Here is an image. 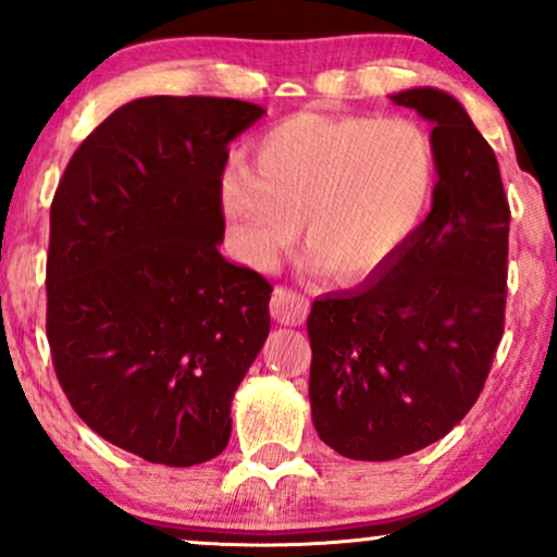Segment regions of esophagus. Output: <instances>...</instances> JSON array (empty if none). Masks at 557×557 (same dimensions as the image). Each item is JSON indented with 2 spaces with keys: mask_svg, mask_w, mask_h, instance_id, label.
<instances>
[{
  "mask_svg": "<svg viewBox=\"0 0 557 557\" xmlns=\"http://www.w3.org/2000/svg\"><path fill=\"white\" fill-rule=\"evenodd\" d=\"M270 311L280 324L296 327V324L304 322L306 314H309V300L300 296V293L290 290V287H277V290L272 293Z\"/></svg>",
  "mask_w": 557,
  "mask_h": 557,
  "instance_id": "obj_1",
  "label": "esophagus"
}]
</instances>
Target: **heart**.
Returning <instances> with one entry per match:
<instances>
[{
  "instance_id": "heart-1",
  "label": "heart",
  "mask_w": 557,
  "mask_h": 557,
  "mask_svg": "<svg viewBox=\"0 0 557 557\" xmlns=\"http://www.w3.org/2000/svg\"><path fill=\"white\" fill-rule=\"evenodd\" d=\"M437 146L408 117L298 112L233 164L220 196L243 261L270 270L296 240L330 277L363 283L393 267L430 214Z\"/></svg>"
}]
</instances>
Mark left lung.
<instances>
[{"instance_id":"1","label":"left lung","mask_w":557,"mask_h":557,"mask_svg":"<svg viewBox=\"0 0 557 557\" xmlns=\"http://www.w3.org/2000/svg\"><path fill=\"white\" fill-rule=\"evenodd\" d=\"M389 101L432 123V209L393 267L317 298L306 322L311 419L354 461L445 437L482 393L505 322L510 209L495 151L456 96L408 88Z\"/></svg>"}]
</instances>
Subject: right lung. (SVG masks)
Here are the masks:
<instances>
[{
  "instance_id": "add662e5",
  "label": "right lung",
  "mask_w": 557,
  "mask_h": 557,
  "mask_svg": "<svg viewBox=\"0 0 557 557\" xmlns=\"http://www.w3.org/2000/svg\"><path fill=\"white\" fill-rule=\"evenodd\" d=\"M264 107L144 96L78 146L52 201L47 337L70 406L149 463L227 447L272 285L220 253L227 144Z\"/></svg>"
}]
</instances>
